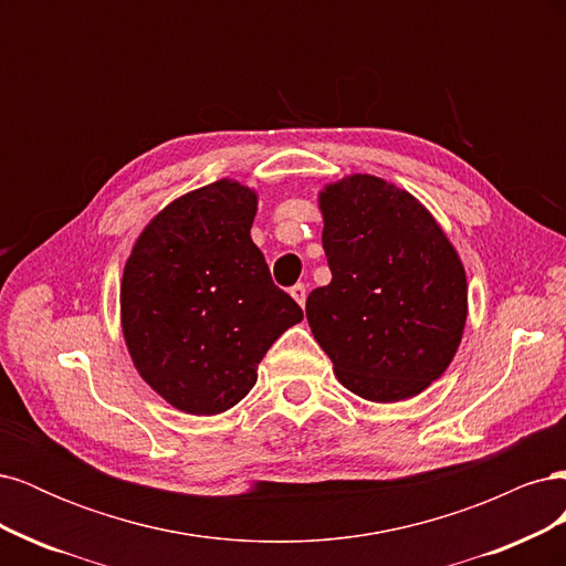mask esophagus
I'll list each match as a JSON object with an SVG mask.
<instances>
[{"label":"esophagus","instance_id":"obj_1","mask_svg":"<svg viewBox=\"0 0 566 566\" xmlns=\"http://www.w3.org/2000/svg\"><path fill=\"white\" fill-rule=\"evenodd\" d=\"M290 295H293V300H295L300 306H304V302H306V287H304L302 283H297V285L290 287Z\"/></svg>","mask_w":566,"mask_h":566}]
</instances>
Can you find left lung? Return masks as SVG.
Instances as JSON below:
<instances>
[{
  "label": "left lung",
  "mask_w": 566,
  "mask_h": 566,
  "mask_svg": "<svg viewBox=\"0 0 566 566\" xmlns=\"http://www.w3.org/2000/svg\"><path fill=\"white\" fill-rule=\"evenodd\" d=\"M333 281L306 297V321L337 380L397 403L441 378L468 321L460 254L424 205L373 175L318 191Z\"/></svg>",
  "instance_id": "1"
}]
</instances>
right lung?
I'll use <instances>...</instances> for the list:
<instances>
[{
    "label": "right lung",
    "mask_w": 566,
    "mask_h": 566,
    "mask_svg": "<svg viewBox=\"0 0 566 566\" xmlns=\"http://www.w3.org/2000/svg\"><path fill=\"white\" fill-rule=\"evenodd\" d=\"M254 188L219 179L179 196L136 238L119 323L142 380L181 413L245 399L269 347L302 321L252 243Z\"/></svg>",
    "instance_id": "1"
}]
</instances>
